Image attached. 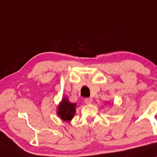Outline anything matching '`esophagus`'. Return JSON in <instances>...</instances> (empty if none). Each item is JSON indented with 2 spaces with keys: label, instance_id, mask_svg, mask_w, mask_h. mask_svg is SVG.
Masks as SVG:
<instances>
[{
  "label": "esophagus",
  "instance_id": "obj_1",
  "mask_svg": "<svg viewBox=\"0 0 157 157\" xmlns=\"http://www.w3.org/2000/svg\"><path fill=\"white\" fill-rule=\"evenodd\" d=\"M92 102H93V98H85V103L86 104H92Z\"/></svg>",
  "mask_w": 157,
  "mask_h": 157
}]
</instances>
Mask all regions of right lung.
I'll return each instance as SVG.
<instances>
[{"label":"right lung","mask_w":157,"mask_h":157,"mask_svg":"<svg viewBox=\"0 0 157 157\" xmlns=\"http://www.w3.org/2000/svg\"><path fill=\"white\" fill-rule=\"evenodd\" d=\"M76 104L71 103L66 97L62 98L61 103L58 106L57 115L65 121H70L76 113Z\"/></svg>","instance_id":"right-lung-1"}]
</instances>
